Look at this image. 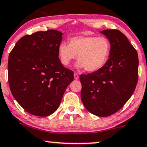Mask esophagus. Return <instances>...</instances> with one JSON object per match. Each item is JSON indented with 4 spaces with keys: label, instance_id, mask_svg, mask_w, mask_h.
<instances>
[{
    "label": "esophagus",
    "instance_id": "34e87169",
    "mask_svg": "<svg viewBox=\"0 0 147 147\" xmlns=\"http://www.w3.org/2000/svg\"><path fill=\"white\" fill-rule=\"evenodd\" d=\"M74 78H75L76 80H78L79 79V76L78 75V74H76V73L74 74Z\"/></svg>",
    "mask_w": 147,
    "mask_h": 147
}]
</instances>
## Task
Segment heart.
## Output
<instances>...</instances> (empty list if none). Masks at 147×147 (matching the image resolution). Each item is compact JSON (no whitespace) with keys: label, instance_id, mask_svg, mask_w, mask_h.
Masks as SVG:
<instances>
[{"label":"heart","instance_id":"heart-1","mask_svg":"<svg viewBox=\"0 0 147 147\" xmlns=\"http://www.w3.org/2000/svg\"><path fill=\"white\" fill-rule=\"evenodd\" d=\"M110 48V41L105 37L76 36L70 38L69 43H60L58 54L60 61L65 66H69L77 55V66L92 72L105 65L109 57Z\"/></svg>","mask_w":147,"mask_h":147}]
</instances>
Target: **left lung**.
<instances>
[{"mask_svg": "<svg viewBox=\"0 0 147 147\" xmlns=\"http://www.w3.org/2000/svg\"><path fill=\"white\" fill-rule=\"evenodd\" d=\"M109 39V59L91 74H81V99L88 112L108 117L122 108L134 92L138 79L136 50L120 30L101 32Z\"/></svg>", "mask_w": 147, "mask_h": 147, "instance_id": "obj_1", "label": "left lung"}]
</instances>
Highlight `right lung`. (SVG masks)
<instances>
[{
  "mask_svg": "<svg viewBox=\"0 0 147 147\" xmlns=\"http://www.w3.org/2000/svg\"><path fill=\"white\" fill-rule=\"evenodd\" d=\"M62 35L55 30L25 35L9 56L11 92L18 104L32 115L47 117L54 113L74 80L73 71L65 68L59 58Z\"/></svg>",
  "mask_w": 147,
  "mask_h": 147,
  "instance_id": "obj_1",
  "label": "right lung"
}]
</instances>
